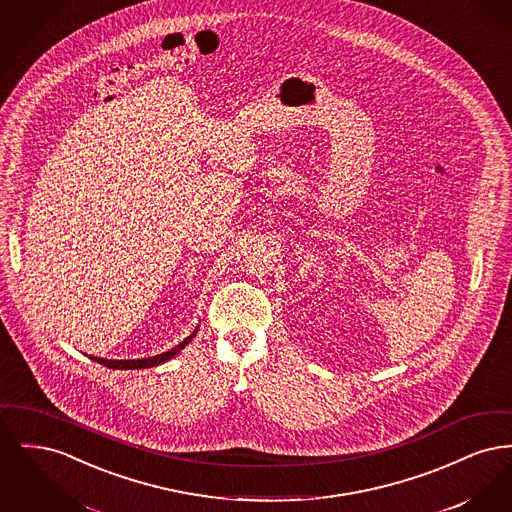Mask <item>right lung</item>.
<instances>
[{"instance_id": "1", "label": "right lung", "mask_w": 512, "mask_h": 512, "mask_svg": "<svg viewBox=\"0 0 512 512\" xmlns=\"http://www.w3.org/2000/svg\"><path fill=\"white\" fill-rule=\"evenodd\" d=\"M194 338L188 336L182 343H178L176 347H172L171 351L167 353H161V355H155V357H147V359H132V361H109V359H98V357H90L94 361H98L99 365L107 366V368H119V370H136V368H151V366L161 365L165 361L172 359L174 355H178L190 341Z\"/></svg>"}]
</instances>
